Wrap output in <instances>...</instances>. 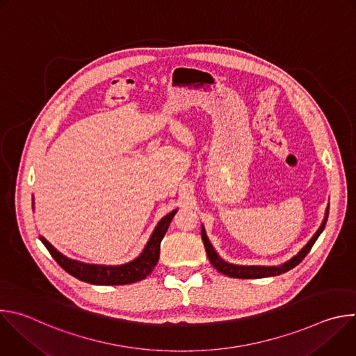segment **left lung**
<instances>
[{
    "label": "left lung",
    "instance_id": "1",
    "mask_svg": "<svg viewBox=\"0 0 356 356\" xmlns=\"http://www.w3.org/2000/svg\"><path fill=\"white\" fill-rule=\"evenodd\" d=\"M328 213H330V204L327 206L325 210V216L324 220L320 225V228L317 229V232L312 236V239L304 245L298 252L297 255H294L293 258H290L289 261L280 264V265H272V266H258V265H252V266H246V265H234L229 264L227 261H224L218 253L216 252V249L213 248L207 234H206V228L204 225H201V238L202 242H204L206 246V252L207 257L210 259V264L222 275L229 276V277H235V279H262V277H272V276H279L282 273L289 272L290 269H293L294 266H297L304 258H306L307 253L310 252V249L313 248L314 242L317 241V238L320 236V234L324 231L325 224H327V218H328Z\"/></svg>",
    "mask_w": 356,
    "mask_h": 356
}]
</instances>
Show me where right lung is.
I'll use <instances>...</instances> for the list:
<instances>
[{
  "label": "right lung",
  "instance_id": "add662e5",
  "mask_svg": "<svg viewBox=\"0 0 356 356\" xmlns=\"http://www.w3.org/2000/svg\"><path fill=\"white\" fill-rule=\"evenodd\" d=\"M33 207V202H32ZM177 210H173L168 216H165L154 232L150 234L140 255L134 261H129L122 265H95V264H84L76 259H70L60 253L52 243H49L43 236H39L42 243L46 246L52 258L63 268L69 275L74 276L81 282H87L91 284L99 286H117V284H129L139 282L149 276L152 270L155 269L159 253H161V242L175 217Z\"/></svg>",
  "mask_w": 356,
  "mask_h": 356
}]
</instances>
